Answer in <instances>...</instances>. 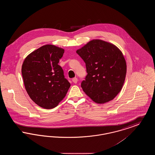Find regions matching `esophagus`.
Segmentation results:
<instances>
[{
  "label": "esophagus",
  "instance_id": "1",
  "mask_svg": "<svg viewBox=\"0 0 155 155\" xmlns=\"http://www.w3.org/2000/svg\"><path fill=\"white\" fill-rule=\"evenodd\" d=\"M72 81H73V82L74 83H75V84H77V82H78V79H77V78H73Z\"/></svg>",
  "mask_w": 155,
  "mask_h": 155
}]
</instances>
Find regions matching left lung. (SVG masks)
I'll return each mask as SVG.
<instances>
[{
  "label": "left lung",
  "instance_id": "1",
  "mask_svg": "<svg viewBox=\"0 0 155 155\" xmlns=\"http://www.w3.org/2000/svg\"><path fill=\"white\" fill-rule=\"evenodd\" d=\"M76 52L85 63L88 73L81 82L84 92L97 103L113 100L121 90L127 73L121 51L114 45L94 39Z\"/></svg>",
  "mask_w": 155,
  "mask_h": 155
}]
</instances>
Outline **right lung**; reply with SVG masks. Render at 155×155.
Masks as SVG:
<instances>
[{
	"label": "right lung",
	"instance_id": "1",
	"mask_svg": "<svg viewBox=\"0 0 155 155\" xmlns=\"http://www.w3.org/2000/svg\"><path fill=\"white\" fill-rule=\"evenodd\" d=\"M64 50L46 45L31 53L22 63L21 73L30 98L40 107H56L66 96L70 83L58 64Z\"/></svg>",
	"mask_w": 155,
	"mask_h": 155
}]
</instances>
